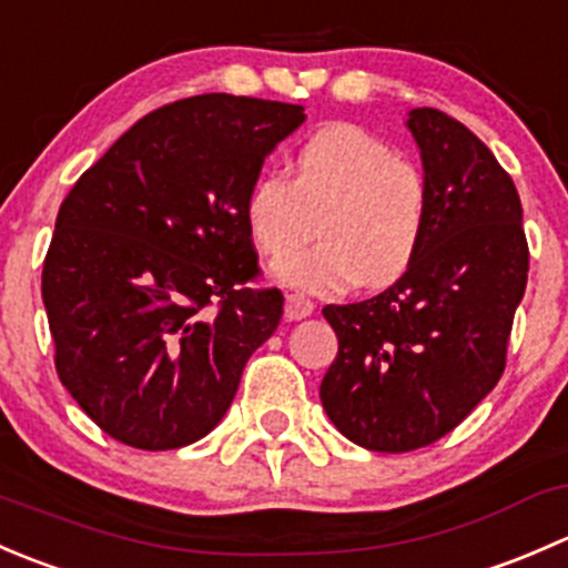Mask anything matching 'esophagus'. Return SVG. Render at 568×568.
<instances>
[{
  "label": "esophagus",
  "mask_w": 568,
  "mask_h": 568,
  "mask_svg": "<svg viewBox=\"0 0 568 568\" xmlns=\"http://www.w3.org/2000/svg\"><path fill=\"white\" fill-rule=\"evenodd\" d=\"M313 311H316V305H313L307 296H302V294L285 296V318L288 321H302V318L313 316Z\"/></svg>",
  "instance_id": "1"
}]
</instances>
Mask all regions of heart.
Masks as SVG:
<instances>
[{
    "mask_svg": "<svg viewBox=\"0 0 568 568\" xmlns=\"http://www.w3.org/2000/svg\"><path fill=\"white\" fill-rule=\"evenodd\" d=\"M426 214L420 170L354 123L313 131L291 156V178L263 170L244 203L252 242L272 257L302 247L318 216L321 244L272 266L280 283L313 294L395 283L420 250Z\"/></svg>",
    "mask_w": 568,
    "mask_h": 568,
    "instance_id": "b5f03b06",
    "label": "heart"
}]
</instances>
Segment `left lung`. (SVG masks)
I'll return each instance as SVG.
<instances>
[{
    "instance_id": "obj_1",
    "label": "left lung",
    "mask_w": 568,
    "mask_h": 568,
    "mask_svg": "<svg viewBox=\"0 0 568 568\" xmlns=\"http://www.w3.org/2000/svg\"><path fill=\"white\" fill-rule=\"evenodd\" d=\"M406 129L428 192L420 250L374 300L324 307L337 357L321 404L343 437L379 454L437 443L491 393L528 285L511 175L439 109H412Z\"/></svg>"
}]
</instances>
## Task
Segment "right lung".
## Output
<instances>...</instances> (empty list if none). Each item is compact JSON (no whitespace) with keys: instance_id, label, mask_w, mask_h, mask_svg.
Listing matches in <instances>:
<instances>
[{"instance_id":"obj_1","label":"right lung","mask_w":568,"mask_h":568,"mask_svg":"<svg viewBox=\"0 0 568 568\" xmlns=\"http://www.w3.org/2000/svg\"><path fill=\"white\" fill-rule=\"evenodd\" d=\"M302 123L300 104L175 101L136 120L62 200L43 263L57 374L118 443L203 439L277 329L283 294L247 285L257 255L244 203Z\"/></svg>"}]
</instances>
